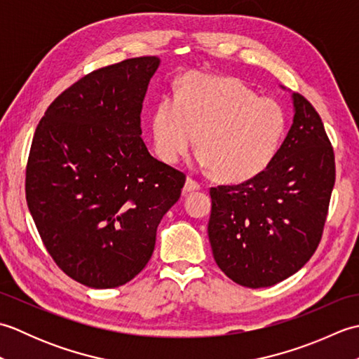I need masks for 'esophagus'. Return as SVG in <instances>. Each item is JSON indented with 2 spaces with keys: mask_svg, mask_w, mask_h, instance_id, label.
Returning <instances> with one entry per match:
<instances>
[{
  "mask_svg": "<svg viewBox=\"0 0 359 359\" xmlns=\"http://www.w3.org/2000/svg\"><path fill=\"white\" fill-rule=\"evenodd\" d=\"M199 189H201V185L197 184L194 179H191V177L187 179L185 187H184V194H189V193H193V191H199Z\"/></svg>",
  "mask_w": 359,
  "mask_h": 359,
  "instance_id": "34e87169",
  "label": "esophagus"
}]
</instances>
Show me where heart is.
<instances>
[{
    "label": "heart",
    "mask_w": 359,
    "mask_h": 359,
    "mask_svg": "<svg viewBox=\"0 0 359 359\" xmlns=\"http://www.w3.org/2000/svg\"><path fill=\"white\" fill-rule=\"evenodd\" d=\"M285 112L238 79L189 72L179 95L160 98L152 114L157 156L175 163L196 143L219 180L241 184L265 171L285 133Z\"/></svg>",
    "instance_id": "b5f03b06"
}]
</instances>
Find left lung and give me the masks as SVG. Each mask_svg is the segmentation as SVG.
<instances>
[{
	"label": "left lung",
	"instance_id": "obj_1",
	"mask_svg": "<svg viewBox=\"0 0 359 359\" xmlns=\"http://www.w3.org/2000/svg\"><path fill=\"white\" fill-rule=\"evenodd\" d=\"M293 125L273 162L239 185L210 189L212 256L236 284L261 288L301 270L323 238L334 154L323 120L293 94Z\"/></svg>",
	"mask_w": 359,
	"mask_h": 359
}]
</instances>
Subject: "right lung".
I'll use <instances>...</instances> for the list:
<instances>
[{"label": "right lung", "mask_w": 359, "mask_h": 359, "mask_svg": "<svg viewBox=\"0 0 359 359\" xmlns=\"http://www.w3.org/2000/svg\"><path fill=\"white\" fill-rule=\"evenodd\" d=\"M157 57L128 58L63 90L38 123L26 201L55 264L90 288H114L152 256L185 174L154 158L140 114Z\"/></svg>", "instance_id": "add662e5"}]
</instances>
